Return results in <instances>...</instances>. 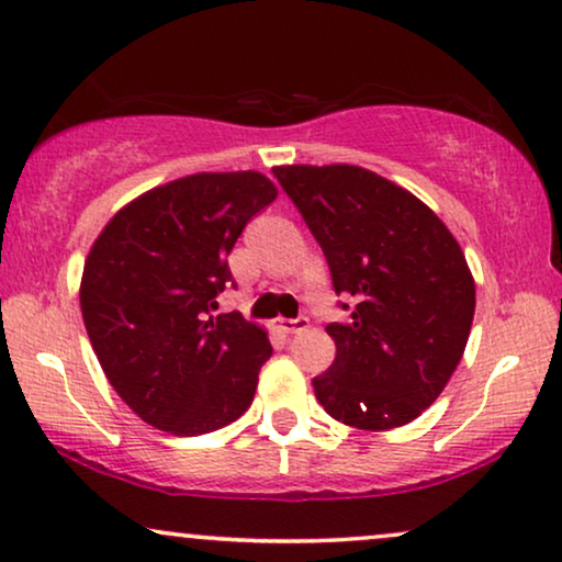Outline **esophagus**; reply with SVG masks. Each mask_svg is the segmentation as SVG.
<instances>
[{
  "instance_id": "34e87169",
  "label": "esophagus",
  "mask_w": 562,
  "mask_h": 562,
  "mask_svg": "<svg viewBox=\"0 0 562 562\" xmlns=\"http://www.w3.org/2000/svg\"><path fill=\"white\" fill-rule=\"evenodd\" d=\"M311 324H308V318H295V321H290V318H277L274 321V328L280 334H297V331H305V328H308Z\"/></svg>"
}]
</instances>
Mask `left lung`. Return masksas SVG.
<instances>
[{"label":"left lung","instance_id":"1","mask_svg":"<svg viewBox=\"0 0 562 562\" xmlns=\"http://www.w3.org/2000/svg\"><path fill=\"white\" fill-rule=\"evenodd\" d=\"M272 171L324 249L334 290L355 297L347 324L326 326L336 359L313 378L318 403L364 431L414 422L458 370L473 326L475 280L458 238L416 194L370 169Z\"/></svg>","mask_w":562,"mask_h":562}]
</instances>
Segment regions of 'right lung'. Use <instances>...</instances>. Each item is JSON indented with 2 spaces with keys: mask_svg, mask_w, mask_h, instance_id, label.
I'll use <instances>...</instances> for the list:
<instances>
[{
  "mask_svg": "<svg viewBox=\"0 0 562 562\" xmlns=\"http://www.w3.org/2000/svg\"><path fill=\"white\" fill-rule=\"evenodd\" d=\"M274 198L259 171H200L138 194L94 238L79 288L89 341L156 429L198 437L251 406L272 344L241 313L211 311L236 238Z\"/></svg>",
  "mask_w": 562,
  "mask_h": 562,
  "instance_id": "1",
  "label": "right lung"
}]
</instances>
